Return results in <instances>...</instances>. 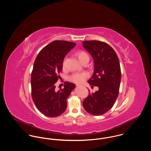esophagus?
Listing matches in <instances>:
<instances>
[{"mask_svg":"<svg viewBox=\"0 0 151 151\" xmlns=\"http://www.w3.org/2000/svg\"><path fill=\"white\" fill-rule=\"evenodd\" d=\"M81 86V84H76V86Z\"/></svg>","mask_w":151,"mask_h":151,"instance_id":"obj_1","label":"esophagus"}]
</instances>
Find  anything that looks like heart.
<instances>
[{
  "mask_svg": "<svg viewBox=\"0 0 151 151\" xmlns=\"http://www.w3.org/2000/svg\"><path fill=\"white\" fill-rule=\"evenodd\" d=\"M75 55L76 56L78 60L81 63L84 60L86 59L89 60L88 54L83 51H79L76 52L75 53ZM65 59L63 61V67L65 66ZM87 76V75L86 73H76L71 75L69 78V79L73 82L76 83H81L85 80Z\"/></svg>",
  "mask_w": 151,
  "mask_h": 151,
  "instance_id": "obj_1",
  "label": "heart"
}]
</instances>
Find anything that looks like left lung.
Wrapping results in <instances>:
<instances>
[{
	"instance_id": "left-lung-1",
	"label": "left lung",
	"mask_w": 151,
	"mask_h": 151,
	"mask_svg": "<svg viewBox=\"0 0 151 151\" xmlns=\"http://www.w3.org/2000/svg\"><path fill=\"white\" fill-rule=\"evenodd\" d=\"M82 43L94 61V72L88 83L99 87L95 93L89 92L83 105L88 114L99 116L109 111L117 99L121 81L120 63L116 52L107 43L97 40Z\"/></svg>"
}]
</instances>
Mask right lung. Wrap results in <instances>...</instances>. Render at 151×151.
<instances>
[{
	"mask_svg": "<svg viewBox=\"0 0 151 151\" xmlns=\"http://www.w3.org/2000/svg\"><path fill=\"white\" fill-rule=\"evenodd\" d=\"M75 45L73 42L54 40L42 49L35 59L31 74L32 97L37 109L46 116L63 114L67 107V99L75 88L74 84L66 82L63 89H55L64 59Z\"/></svg>",
	"mask_w": 151,
	"mask_h": 151,
	"instance_id": "right-lung-1",
	"label": "right lung"
}]
</instances>
